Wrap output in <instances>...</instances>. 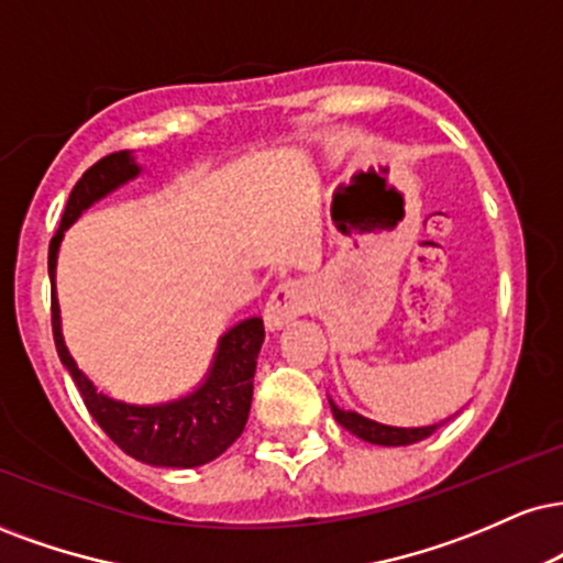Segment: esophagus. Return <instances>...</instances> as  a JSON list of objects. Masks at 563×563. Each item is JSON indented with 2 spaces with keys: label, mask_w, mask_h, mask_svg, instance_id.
Here are the masks:
<instances>
[{
  "label": "esophagus",
  "mask_w": 563,
  "mask_h": 563,
  "mask_svg": "<svg viewBox=\"0 0 563 563\" xmlns=\"http://www.w3.org/2000/svg\"><path fill=\"white\" fill-rule=\"evenodd\" d=\"M309 288L301 280H283L273 294H269L267 307H264V324L267 330H280L296 317H301L309 309Z\"/></svg>",
  "instance_id": "1"
}]
</instances>
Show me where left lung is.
<instances>
[{"mask_svg": "<svg viewBox=\"0 0 563 563\" xmlns=\"http://www.w3.org/2000/svg\"><path fill=\"white\" fill-rule=\"evenodd\" d=\"M330 409H333L335 422L341 424V428H346L349 432H354L356 438L367 440V443H375V445H411V443H419V440L430 438L432 432L440 428V424H445L451 419L449 417V419H443V422H438V424H428V428H393V424H380V422H375V419L356 415V411L341 409V406L333 404V398H330Z\"/></svg>", "mask_w": 563, "mask_h": 563, "instance_id": "8db88e82", "label": "left lung"}]
</instances>
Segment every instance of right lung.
I'll list each match as a JSON object with an SVG mask.
<instances>
[{
  "mask_svg": "<svg viewBox=\"0 0 563 563\" xmlns=\"http://www.w3.org/2000/svg\"><path fill=\"white\" fill-rule=\"evenodd\" d=\"M141 167L135 165L131 152H114L99 159L73 186L70 199L59 220V230L49 243V277H52V333L59 362L70 372L73 383L84 396L86 409L97 419L101 430L123 449L128 456L152 466H173V470H191L225 453L246 428L249 409L254 396L256 356L264 343V324L260 317H249L228 330L220 338L214 351V362L209 367L205 383L167 404L135 406L114 401L97 390L76 358L65 346L63 322H59V301L54 290L57 273V252L65 230L86 212L93 201L104 199L123 183L139 178Z\"/></svg>",
  "mask_w": 563,
  "mask_h": 563,
  "instance_id": "add662e5",
  "label": "right lung"
}]
</instances>
